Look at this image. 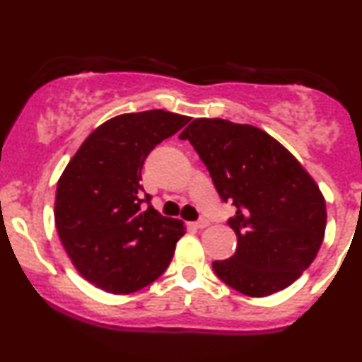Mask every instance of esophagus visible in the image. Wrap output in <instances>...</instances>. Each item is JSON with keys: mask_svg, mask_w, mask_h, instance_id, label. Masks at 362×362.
<instances>
[{"mask_svg": "<svg viewBox=\"0 0 362 362\" xmlns=\"http://www.w3.org/2000/svg\"><path fill=\"white\" fill-rule=\"evenodd\" d=\"M207 224H209V221H207V219H204V218H201L199 221H194L192 226L194 228H206Z\"/></svg>", "mask_w": 362, "mask_h": 362, "instance_id": "esophagus-1", "label": "esophagus"}]
</instances>
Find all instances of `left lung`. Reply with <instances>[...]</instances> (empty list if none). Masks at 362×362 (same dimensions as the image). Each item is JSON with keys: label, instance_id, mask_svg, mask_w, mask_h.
Here are the masks:
<instances>
[{"label": "left lung", "instance_id": "obj_1", "mask_svg": "<svg viewBox=\"0 0 362 362\" xmlns=\"http://www.w3.org/2000/svg\"><path fill=\"white\" fill-rule=\"evenodd\" d=\"M180 139L192 144L223 202L236 213L235 255L213 262L216 276L247 296L293 284L323 242L325 199L298 160L267 132L223 119H194Z\"/></svg>", "mask_w": 362, "mask_h": 362}]
</instances>
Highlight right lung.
Wrapping results in <instances>:
<instances>
[{"instance_id":"add662e5","label":"right lung","mask_w":362,"mask_h":362,"mask_svg":"<svg viewBox=\"0 0 362 362\" xmlns=\"http://www.w3.org/2000/svg\"><path fill=\"white\" fill-rule=\"evenodd\" d=\"M189 120L167 110L117 115L83 141L62 172L57 233L78 272L97 288L129 294L167 271L185 226L151 206L141 170L151 149Z\"/></svg>"}]
</instances>
